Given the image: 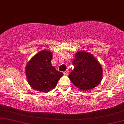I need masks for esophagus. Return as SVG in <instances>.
Listing matches in <instances>:
<instances>
[{"mask_svg": "<svg viewBox=\"0 0 124 124\" xmlns=\"http://www.w3.org/2000/svg\"><path fill=\"white\" fill-rule=\"evenodd\" d=\"M63 73H64V75H68V74H69V71H68V70H66V71H65V72H63Z\"/></svg>", "mask_w": 124, "mask_h": 124, "instance_id": "34e87169", "label": "esophagus"}]
</instances>
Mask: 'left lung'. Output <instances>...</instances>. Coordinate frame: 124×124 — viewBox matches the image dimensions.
Segmentation results:
<instances>
[{"label":"left lung","mask_w":124,"mask_h":124,"mask_svg":"<svg viewBox=\"0 0 124 124\" xmlns=\"http://www.w3.org/2000/svg\"><path fill=\"white\" fill-rule=\"evenodd\" d=\"M74 69L69 78L82 90L96 87L102 80L103 69L99 62L89 52L79 51L73 61Z\"/></svg>","instance_id":"left-lung-1"}]
</instances>
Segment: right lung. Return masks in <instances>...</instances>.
Here are the masks:
<instances>
[{"instance_id":"add662e5","label":"right lung","mask_w":124,"mask_h":124,"mask_svg":"<svg viewBox=\"0 0 124 124\" xmlns=\"http://www.w3.org/2000/svg\"><path fill=\"white\" fill-rule=\"evenodd\" d=\"M50 51L44 50L31 58L26 66V76L32 88L39 92H48L54 89L63 75L51 65Z\"/></svg>"}]
</instances>
